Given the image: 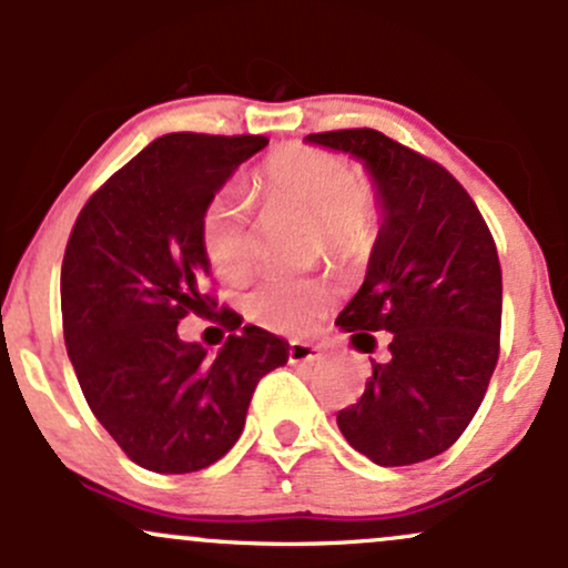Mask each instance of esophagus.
Wrapping results in <instances>:
<instances>
[{"instance_id": "obj_1", "label": "esophagus", "mask_w": 568, "mask_h": 568, "mask_svg": "<svg viewBox=\"0 0 568 568\" xmlns=\"http://www.w3.org/2000/svg\"><path fill=\"white\" fill-rule=\"evenodd\" d=\"M288 361L293 366H321L325 361V355L317 347H312V344L306 342H291L288 347Z\"/></svg>"}]
</instances>
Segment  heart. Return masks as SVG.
I'll return each mask as SVG.
<instances>
[{
	"mask_svg": "<svg viewBox=\"0 0 568 568\" xmlns=\"http://www.w3.org/2000/svg\"><path fill=\"white\" fill-rule=\"evenodd\" d=\"M262 194L270 211L312 221L331 258H352L368 243L366 186L338 154L285 146L264 168ZM200 243L213 272L243 277L251 266V202L221 192L202 213ZM331 291L317 280H264L245 296V315L277 334H306L321 321Z\"/></svg>",
	"mask_w": 568,
	"mask_h": 568,
	"instance_id": "b5f03b06",
	"label": "heart"
}]
</instances>
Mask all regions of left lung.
<instances>
[{"mask_svg": "<svg viewBox=\"0 0 568 568\" xmlns=\"http://www.w3.org/2000/svg\"><path fill=\"white\" fill-rule=\"evenodd\" d=\"M363 165L379 207L366 280L336 325L361 352L387 331L389 361L336 425L374 465L433 459L465 433L499 357L501 270L470 194L438 162L379 130H331L304 139Z\"/></svg>", "mask_w": 568, "mask_h": 568, "instance_id": "left-lung-1", "label": "left lung"}]
</instances>
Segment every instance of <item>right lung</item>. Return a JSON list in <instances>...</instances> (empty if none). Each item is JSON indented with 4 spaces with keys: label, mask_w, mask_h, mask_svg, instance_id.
Masks as SVG:
<instances>
[{
    "label": "right lung",
    "mask_w": 568,
    "mask_h": 568,
    "mask_svg": "<svg viewBox=\"0 0 568 568\" xmlns=\"http://www.w3.org/2000/svg\"><path fill=\"white\" fill-rule=\"evenodd\" d=\"M264 135L168 133L141 149L82 207L61 266L63 338L84 400L135 465L181 475L237 443L253 389L288 363V342L243 325L207 355L179 323L216 302L202 213ZM226 328L237 315L219 312Z\"/></svg>",
    "instance_id": "right-lung-1"
}]
</instances>
